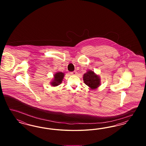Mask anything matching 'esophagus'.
<instances>
[{"mask_svg": "<svg viewBox=\"0 0 146 146\" xmlns=\"http://www.w3.org/2000/svg\"><path fill=\"white\" fill-rule=\"evenodd\" d=\"M70 74H71L72 75H76V70H74V71H73V72H70Z\"/></svg>", "mask_w": 146, "mask_h": 146, "instance_id": "obj_1", "label": "esophagus"}]
</instances>
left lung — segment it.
Returning a JSON list of instances; mask_svg holds the SVG:
<instances>
[{
    "label": "left lung",
    "mask_w": 146,
    "mask_h": 146,
    "mask_svg": "<svg viewBox=\"0 0 146 146\" xmlns=\"http://www.w3.org/2000/svg\"><path fill=\"white\" fill-rule=\"evenodd\" d=\"M84 83L88 85L91 89H96L100 85V78L94 72L89 70L83 76Z\"/></svg>",
    "instance_id": "1"
}]
</instances>
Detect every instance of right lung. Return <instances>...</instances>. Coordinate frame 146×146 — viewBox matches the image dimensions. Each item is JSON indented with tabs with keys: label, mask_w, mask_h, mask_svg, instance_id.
<instances>
[{
	"label": "right lung",
	"mask_w": 146,
	"mask_h": 146,
	"mask_svg": "<svg viewBox=\"0 0 146 146\" xmlns=\"http://www.w3.org/2000/svg\"><path fill=\"white\" fill-rule=\"evenodd\" d=\"M64 76V74L62 72H60L56 73L54 75V80H52L53 81H52V82L51 83V85L53 86H56L61 83Z\"/></svg>",
	"instance_id": "obj_1"
}]
</instances>
